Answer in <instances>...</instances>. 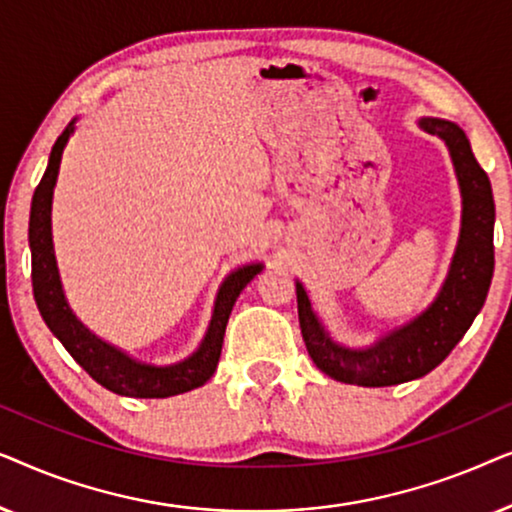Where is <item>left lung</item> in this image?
Segmentation results:
<instances>
[{
	"instance_id": "8db88e82",
	"label": "left lung",
	"mask_w": 512,
	"mask_h": 512,
	"mask_svg": "<svg viewBox=\"0 0 512 512\" xmlns=\"http://www.w3.org/2000/svg\"><path fill=\"white\" fill-rule=\"evenodd\" d=\"M419 125L450 146L461 200V235L438 298L424 314L384 335L368 349H347L328 338L314 317L303 284H296L298 319L307 352L321 373L359 387H391L431 373L464 338L485 305L494 275V195L459 125L422 118Z\"/></svg>"
}]
</instances>
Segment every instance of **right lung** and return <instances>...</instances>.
Returning <instances> with one entry per match:
<instances>
[{
	"label": "right lung",
	"instance_id": "right-lung-1",
	"mask_svg": "<svg viewBox=\"0 0 512 512\" xmlns=\"http://www.w3.org/2000/svg\"><path fill=\"white\" fill-rule=\"evenodd\" d=\"M74 132V121L62 130V135L55 139L48 167L41 177L37 191L32 195L30 209V249H32V291L37 307L44 317L46 326L58 338L72 359L100 382L102 387L121 396L132 398H167L184 394L195 387H202L209 377L214 375L216 363H219L223 335H226V324L237 296L244 286L261 272L263 265H244L233 272L216 296L214 314L209 321L207 335L202 345L193 356L186 361L174 363V366L156 368L146 363L132 361L130 356L118 352L116 347L107 345L100 338H95L79 319L69 310L65 293H62L58 265H55L53 254V237H51V202H53V186L58 179L62 149H65L69 135Z\"/></svg>",
	"mask_w": 512,
	"mask_h": 512
}]
</instances>
